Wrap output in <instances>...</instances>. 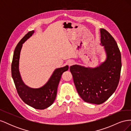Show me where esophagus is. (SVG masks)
<instances>
[{"mask_svg": "<svg viewBox=\"0 0 131 131\" xmlns=\"http://www.w3.org/2000/svg\"><path fill=\"white\" fill-rule=\"evenodd\" d=\"M67 63H68V64L69 65V66H70L74 64V61L72 60V59H70V60H69Z\"/></svg>", "mask_w": 131, "mask_h": 131, "instance_id": "esophagus-1", "label": "esophagus"}]
</instances>
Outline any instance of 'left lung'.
<instances>
[{
	"label": "left lung",
	"instance_id": "1",
	"mask_svg": "<svg viewBox=\"0 0 131 131\" xmlns=\"http://www.w3.org/2000/svg\"><path fill=\"white\" fill-rule=\"evenodd\" d=\"M101 41L104 46L106 61L94 68L78 65L70 67L78 93L85 102L101 104L116 90L121 69V53L116 41L108 31L101 29Z\"/></svg>",
	"mask_w": 131,
	"mask_h": 131
}]
</instances>
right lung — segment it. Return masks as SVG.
<instances>
[{"instance_id": "right-lung-1", "label": "right lung", "mask_w": 131, "mask_h": 131, "mask_svg": "<svg viewBox=\"0 0 131 131\" xmlns=\"http://www.w3.org/2000/svg\"><path fill=\"white\" fill-rule=\"evenodd\" d=\"M34 31L26 34L16 47L11 63V75L19 97L25 103L37 109H44L53 104L56 97L58 85L63 72L68 70L66 66L56 69L46 84L39 89H31L22 81L19 72L18 64L20 51L23 43L31 37Z\"/></svg>"}]
</instances>
